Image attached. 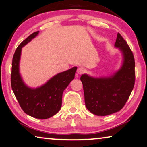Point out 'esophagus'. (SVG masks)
Instances as JSON below:
<instances>
[{
    "mask_svg": "<svg viewBox=\"0 0 147 147\" xmlns=\"http://www.w3.org/2000/svg\"><path fill=\"white\" fill-rule=\"evenodd\" d=\"M85 72V68L83 67H79L77 69V73L79 74V75H82L84 72Z\"/></svg>",
    "mask_w": 147,
    "mask_h": 147,
    "instance_id": "34e87169",
    "label": "esophagus"
}]
</instances>
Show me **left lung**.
I'll list each match as a JSON object with an SVG mask.
<instances>
[{
	"label": "left lung",
	"mask_w": 147,
	"mask_h": 147,
	"mask_svg": "<svg viewBox=\"0 0 147 147\" xmlns=\"http://www.w3.org/2000/svg\"><path fill=\"white\" fill-rule=\"evenodd\" d=\"M115 46L122 51L124 61L118 72L109 77H81L85 102L88 110L96 116H107L119 111L130 97L135 83V62L130 47L117 34Z\"/></svg>",
	"instance_id": "left-lung-1"
}]
</instances>
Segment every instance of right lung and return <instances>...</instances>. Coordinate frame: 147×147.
<instances>
[{
  "instance_id": "add662e5",
  "label": "right lung",
  "mask_w": 147,
  "mask_h": 147,
  "mask_svg": "<svg viewBox=\"0 0 147 147\" xmlns=\"http://www.w3.org/2000/svg\"><path fill=\"white\" fill-rule=\"evenodd\" d=\"M38 33H33L17 48L13 58L11 82L13 93L23 111L34 118L47 119L54 116L61 108L62 93L75 78L77 68L58 73L40 87L31 89L27 87L19 74L21 49Z\"/></svg>"
}]
</instances>
